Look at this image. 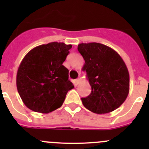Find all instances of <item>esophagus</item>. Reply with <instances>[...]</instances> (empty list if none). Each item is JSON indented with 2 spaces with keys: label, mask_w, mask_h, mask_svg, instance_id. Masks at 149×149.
Returning <instances> with one entry per match:
<instances>
[{
  "label": "esophagus",
  "mask_w": 149,
  "mask_h": 149,
  "mask_svg": "<svg viewBox=\"0 0 149 149\" xmlns=\"http://www.w3.org/2000/svg\"><path fill=\"white\" fill-rule=\"evenodd\" d=\"M81 81V78H78L77 79H76V85H79L80 84Z\"/></svg>",
  "instance_id": "34e87169"
}]
</instances>
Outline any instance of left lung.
<instances>
[{"mask_svg": "<svg viewBox=\"0 0 149 149\" xmlns=\"http://www.w3.org/2000/svg\"><path fill=\"white\" fill-rule=\"evenodd\" d=\"M78 50L85 61L83 70L91 87L90 95L81 98L84 106L97 114L118 109L125 101L130 88L128 70L120 55L97 42L81 43Z\"/></svg>", "mask_w": 149, "mask_h": 149, "instance_id": "left-lung-1", "label": "left lung"}]
</instances>
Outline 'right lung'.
<instances>
[{"label":"right lung","mask_w":149,"mask_h":149,"mask_svg":"<svg viewBox=\"0 0 149 149\" xmlns=\"http://www.w3.org/2000/svg\"><path fill=\"white\" fill-rule=\"evenodd\" d=\"M71 45L50 42L33 48L18 68L16 86L24 104L31 110L49 113L61 107L69 90L68 70L63 65Z\"/></svg>","instance_id":"obj_1"}]
</instances>
